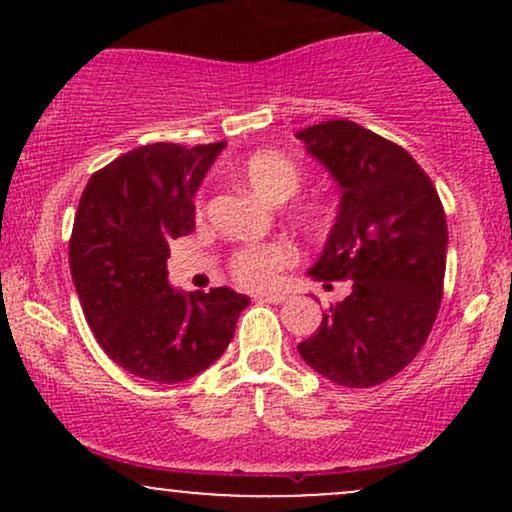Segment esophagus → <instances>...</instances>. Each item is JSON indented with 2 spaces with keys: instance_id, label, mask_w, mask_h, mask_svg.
I'll return each instance as SVG.
<instances>
[{
  "instance_id": "1",
  "label": "esophagus",
  "mask_w": 512,
  "mask_h": 512,
  "mask_svg": "<svg viewBox=\"0 0 512 512\" xmlns=\"http://www.w3.org/2000/svg\"><path fill=\"white\" fill-rule=\"evenodd\" d=\"M257 301H262V303H284L286 298V293H281V291H269V293H257Z\"/></svg>"
}]
</instances>
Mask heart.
Listing matches in <instances>:
<instances>
[{
    "label": "heart",
    "mask_w": 512,
    "mask_h": 512,
    "mask_svg": "<svg viewBox=\"0 0 512 512\" xmlns=\"http://www.w3.org/2000/svg\"><path fill=\"white\" fill-rule=\"evenodd\" d=\"M240 178L264 202H286L301 187V170L289 156L279 151L252 154L240 168ZM296 260V250L289 243L245 245L231 257V272L240 284L250 289H267L276 284L279 274Z\"/></svg>",
    "instance_id": "heart-1"
}]
</instances>
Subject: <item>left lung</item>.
Wrapping results in <instances>:
<instances>
[{
  "label": "left lung",
  "instance_id": "left-lung-1",
  "mask_svg": "<svg viewBox=\"0 0 512 512\" xmlns=\"http://www.w3.org/2000/svg\"><path fill=\"white\" fill-rule=\"evenodd\" d=\"M296 137L342 190L308 274L351 281L298 354L337 385H380L414 361L436 322L448 250L443 204L402 146L356 122H320Z\"/></svg>",
  "mask_w": 512,
  "mask_h": 512
}]
</instances>
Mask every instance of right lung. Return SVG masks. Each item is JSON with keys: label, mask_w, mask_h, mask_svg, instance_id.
Returning <instances> with one entry per match:
<instances>
[{"label": "right lung", "mask_w": 512, "mask_h": 512, "mask_svg": "<svg viewBox=\"0 0 512 512\" xmlns=\"http://www.w3.org/2000/svg\"><path fill=\"white\" fill-rule=\"evenodd\" d=\"M226 142L149 144L91 175L69 240L86 322L117 366L182 383L221 358L250 298L226 286L185 293L168 281V243L195 231V202Z\"/></svg>", "instance_id": "obj_1"}]
</instances>
